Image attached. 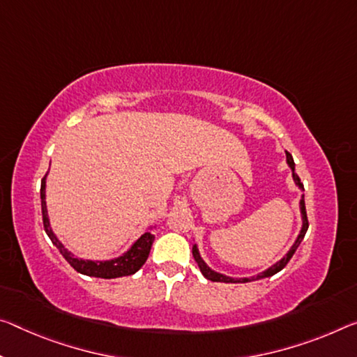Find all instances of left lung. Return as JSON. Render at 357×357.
Returning <instances> with one entry per match:
<instances>
[{"label": "left lung", "mask_w": 357, "mask_h": 357, "mask_svg": "<svg viewBox=\"0 0 357 357\" xmlns=\"http://www.w3.org/2000/svg\"><path fill=\"white\" fill-rule=\"evenodd\" d=\"M286 160H287V165H289V167L292 168V178H294V181H296V184L298 185V188H302V184H301V178H298V176H297V173H296V163H294V158H292V155H291L289 152H287V151H286ZM301 211H302V219H303V225H302L301 235L297 236V240H296V243H294V245H292V248L289 250V252H287L286 256L280 260V262H276V264L273 265V267H270L268 270H265L264 273H260V275H257V276H252V278H243V280L229 278V276H224V275H220V273H216V271H213L211 268L208 267V265H206L205 262H203V259L200 257V254H199V250H197V246H194V248H192V254H194V259H195L197 265H199V268H200V271H202V275L205 276L206 280H209V281H214V282H248V281H254V280L268 278V276H273L275 273H278V271L284 268L286 265H287V262H289L291 257L294 256V252H296V250L298 248V245H301V243H302L303 236H305V234H307V230H308L307 209H305V200H303V199L301 200Z\"/></svg>", "instance_id": "1"}]
</instances>
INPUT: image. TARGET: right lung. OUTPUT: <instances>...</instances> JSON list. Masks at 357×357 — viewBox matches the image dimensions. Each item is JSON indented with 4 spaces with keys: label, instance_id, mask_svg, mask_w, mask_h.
Listing matches in <instances>:
<instances>
[{
    "label": "right lung",
    "instance_id": "obj_1",
    "mask_svg": "<svg viewBox=\"0 0 357 357\" xmlns=\"http://www.w3.org/2000/svg\"><path fill=\"white\" fill-rule=\"evenodd\" d=\"M41 209H43L44 230H46L49 238L52 240V243L56 246V250L60 251V254L65 257L66 262L70 264L76 271H79V273L87 275V276H95V278H105V280L121 278V276H128V275L137 273L149 257L152 241H154V235H152L151 231H146V234L141 235L139 238L135 241V245L130 248L123 256L117 257L114 260H106V262H100V260H97V262H95V260H82L73 256V254L68 251L59 240H56L52 229H50L47 208H46V178H43L41 181Z\"/></svg>",
    "mask_w": 357,
    "mask_h": 357
}]
</instances>
